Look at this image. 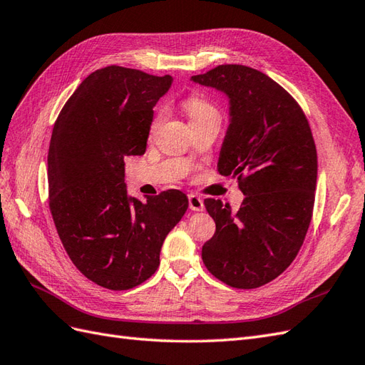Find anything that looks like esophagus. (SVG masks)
Here are the masks:
<instances>
[{
  "label": "esophagus",
  "mask_w": 365,
  "mask_h": 365,
  "mask_svg": "<svg viewBox=\"0 0 365 365\" xmlns=\"http://www.w3.org/2000/svg\"><path fill=\"white\" fill-rule=\"evenodd\" d=\"M188 202H190V210L191 211H202L203 210V200L195 194L188 195Z\"/></svg>",
  "instance_id": "1"
}]
</instances>
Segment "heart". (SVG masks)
Instances as JSON below:
<instances>
[{
	"mask_svg": "<svg viewBox=\"0 0 365 365\" xmlns=\"http://www.w3.org/2000/svg\"><path fill=\"white\" fill-rule=\"evenodd\" d=\"M183 108L186 110V114H188L191 123H194V121H199V120H202L205 117H210V115L217 114V109L214 108L207 98H203L200 96H192L190 98H186L183 101ZM162 117H163V112L158 110L157 114H155L154 121H153V128H157V125L160 123Z\"/></svg>",
	"mask_w": 365,
	"mask_h": 365,
	"instance_id": "obj_1",
	"label": "heart"
}]
</instances>
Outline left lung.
<instances>
[{"mask_svg": "<svg viewBox=\"0 0 365 365\" xmlns=\"http://www.w3.org/2000/svg\"><path fill=\"white\" fill-rule=\"evenodd\" d=\"M191 80L230 100L217 170L237 177L245 195L236 212L205 200L216 232L202 248L203 264L230 287H262L293 262L310 227L317 179L310 125L297 101L253 68L222 64Z\"/></svg>", "mask_w": 365, "mask_h": 365, "instance_id": "8db88e82", "label": "left lung"}]
</instances>
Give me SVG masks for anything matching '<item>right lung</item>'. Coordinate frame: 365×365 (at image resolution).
<instances>
[{
  "label": "right lung",
  "mask_w": 365,
  "mask_h": 365,
  "mask_svg": "<svg viewBox=\"0 0 365 365\" xmlns=\"http://www.w3.org/2000/svg\"><path fill=\"white\" fill-rule=\"evenodd\" d=\"M173 77L108 66L81 81L55 121L49 208L61 244L81 274L109 289L151 277L163 240L188 210L179 190L129 197L125 157L142 155L155 103Z\"/></svg>",
  "instance_id": "add662e5"
}]
</instances>
